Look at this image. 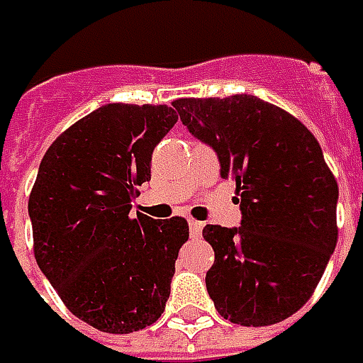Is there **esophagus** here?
Here are the masks:
<instances>
[{
    "instance_id": "esophagus-1",
    "label": "esophagus",
    "mask_w": 363,
    "mask_h": 363,
    "mask_svg": "<svg viewBox=\"0 0 363 363\" xmlns=\"http://www.w3.org/2000/svg\"><path fill=\"white\" fill-rule=\"evenodd\" d=\"M202 228H203V222H198V220H189V234H191V238H200Z\"/></svg>"
}]
</instances>
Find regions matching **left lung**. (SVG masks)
<instances>
[{"label":"left lung","instance_id":"left-lung-1","mask_svg":"<svg viewBox=\"0 0 363 363\" xmlns=\"http://www.w3.org/2000/svg\"><path fill=\"white\" fill-rule=\"evenodd\" d=\"M189 133L214 147L236 182L238 228L206 224V286L218 313L244 328L279 323L311 299L337 242V182L299 119L250 94L177 99Z\"/></svg>","mask_w":363,"mask_h":363}]
</instances>
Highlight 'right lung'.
Masks as SVG:
<instances>
[{
    "label": "right lung",
    "instance_id": "add662e5",
    "mask_svg": "<svg viewBox=\"0 0 363 363\" xmlns=\"http://www.w3.org/2000/svg\"><path fill=\"white\" fill-rule=\"evenodd\" d=\"M177 123L167 105H105L48 147L28 200L34 257L84 323L131 333L155 323L169 299L186 218L131 216L151 155Z\"/></svg>",
    "mask_w": 363,
    "mask_h": 363
}]
</instances>
